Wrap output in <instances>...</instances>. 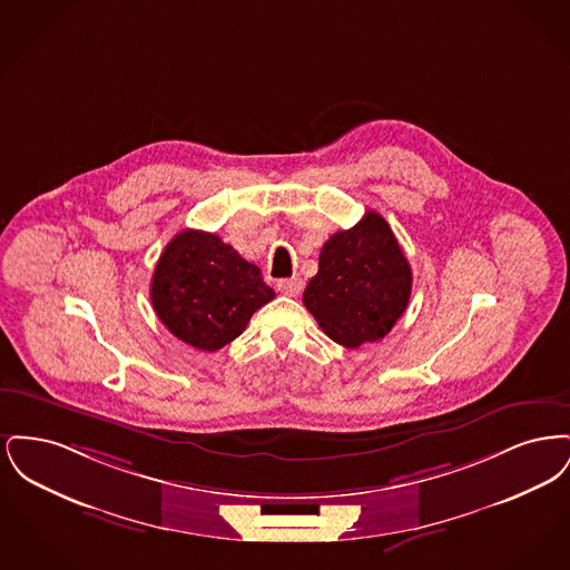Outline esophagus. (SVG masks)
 I'll return each mask as SVG.
<instances>
[{
    "instance_id": "34e87169",
    "label": "esophagus",
    "mask_w": 570,
    "mask_h": 570,
    "mask_svg": "<svg viewBox=\"0 0 570 570\" xmlns=\"http://www.w3.org/2000/svg\"><path fill=\"white\" fill-rule=\"evenodd\" d=\"M275 288L286 295V297H298L303 291V282L298 277H288V279H277Z\"/></svg>"
}]
</instances>
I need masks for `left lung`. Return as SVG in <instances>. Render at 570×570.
Here are the masks:
<instances>
[{
    "label": "left lung",
    "instance_id": "left-lung-1",
    "mask_svg": "<svg viewBox=\"0 0 570 570\" xmlns=\"http://www.w3.org/2000/svg\"><path fill=\"white\" fill-rule=\"evenodd\" d=\"M412 272L386 219L367 212L328 237L303 305L326 335L346 348L379 342L406 309Z\"/></svg>",
    "mask_w": 570,
    "mask_h": 570
}]
</instances>
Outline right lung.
I'll return each mask as SVG.
<instances>
[{"label": "right lung", "instance_id": "1", "mask_svg": "<svg viewBox=\"0 0 570 570\" xmlns=\"http://www.w3.org/2000/svg\"><path fill=\"white\" fill-rule=\"evenodd\" d=\"M273 297L261 269L233 245L191 228L164 247L151 277V305L163 325L207 353L239 337L252 314Z\"/></svg>", "mask_w": 570, "mask_h": 570}]
</instances>
